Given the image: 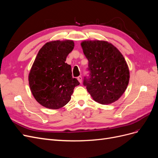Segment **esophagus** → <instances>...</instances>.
Listing matches in <instances>:
<instances>
[{"instance_id": "esophagus-1", "label": "esophagus", "mask_w": 158, "mask_h": 158, "mask_svg": "<svg viewBox=\"0 0 158 158\" xmlns=\"http://www.w3.org/2000/svg\"><path fill=\"white\" fill-rule=\"evenodd\" d=\"M77 79H78V80L79 81V82H80V84L82 83V76H79L77 78Z\"/></svg>"}]
</instances>
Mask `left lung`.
I'll list each match as a JSON object with an SVG mask.
<instances>
[{
    "mask_svg": "<svg viewBox=\"0 0 158 158\" xmlns=\"http://www.w3.org/2000/svg\"><path fill=\"white\" fill-rule=\"evenodd\" d=\"M88 60L89 76L83 84L94 101L111 104L125 92L130 78L127 62L115 47L106 41H84L81 43Z\"/></svg>",
    "mask_w": 158,
    "mask_h": 158,
    "instance_id": "left-lung-1",
    "label": "left lung"
}]
</instances>
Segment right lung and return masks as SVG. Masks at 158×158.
Listing matches in <instances>:
<instances>
[{
	"label": "right lung",
	"mask_w": 158,
	"mask_h": 158,
	"mask_svg": "<svg viewBox=\"0 0 158 158\" xmlns=\"http://www.w3.org/2000/svg\"><path fill=\"white\" fill-rule=\"evenodd\" d=\"M74 47L72 40L48 42L39 51L30 70L28 80L31 92L42 106L57 109L67 104L76 86L71 66L65 63Z\"/></svg>",
	"instance_id": "1"
}]
</instances>
